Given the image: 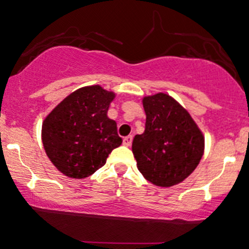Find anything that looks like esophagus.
I'll return each mask as SVG.
<instances>
[{"label": "esophagus", "mask_w": 249, "mask_h": 249, "mask_svg": "<svg viewBox=\"0 0 249 249\" xmlns=\"http://www.w3.org/2000/svg\"><path fill=\"white\" fill-rule=\"evenodd\" d=\"M132 142H133L132 135H128V137L124 138V146H130V145H132Z\"/></svg>", "instance_id": "obj_1"}]
</instances>
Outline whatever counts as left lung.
I'll use <instances>...</instances> for the list:
<instances>
[{
    "label": "left lung",
    "mask_w": 249,
    "mask_h": 249,
    "mask_svg": "<svg viewBox=\"0 0 249 249\" xmlns=\"http://www.w3.org/2000/svg\"><path fill=\"white\" fill-rule=\"evenodd\" d=\"M145 132L134 137L132 151L143 178L158 187H171L198 166L205 138L189 112L169 94L142 98Z\"/></svg>",
    "instance_id": "obj_1"
}]
</instances>
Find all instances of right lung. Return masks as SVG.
<instances>
[{"mask_svg":"<svg viewBox=\"0 0 249 249\" xmlns=\"http://www.w3.org/2000/svg\"><path fill=\"white\" fill-rule=\"evenodd\" d=\"M116 94L99 85L71 92L45 117L42 142L51 163L63 175L85 178L107 162L122 139L107 117Z\"/></svg>","mask_w":249,"mask_h":249,"instance_id":"obj_1","label":"right lung"}]
</instances>
